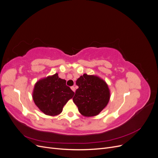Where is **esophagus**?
Masks as SVG:
<instances>
[{
    "mask_svg": "<svg viewBox=\"0 0 158 158\" xmlns=\"http://www.w3.org/2000/svg\"><path fill=\"white\" fill-rule=\"evenodd\" d=\"M71 89L73 90V92H75V90H76V89H75V87H74V86H72V87H71Z\"/></svg>",
    "mask_w": 158,
    "mask_h": 158,
    "instance_id": "1",
    "label": "esophagus"
}]
</instances>
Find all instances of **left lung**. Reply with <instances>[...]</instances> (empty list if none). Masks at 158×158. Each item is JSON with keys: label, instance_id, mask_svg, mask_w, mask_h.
I'll list each match as a JSON object with an SVG mask.
<instances>
[{"label": "left lung", "instance_id": "8db88e82", "mask_svg": "<svg viewBox=\"0 0 158 158\" xmlns=\"http://www.w3.org/2000/svg\"><path fill=\"white\" fill-rule=\"evenodd\" d=\"M73 102L80 114L85 117L96 116L107 106L110 90L106 81L95 75L84 74L76 80Z\"/></svg>", "mask_w": 158, "mask_h": 158}]
</instances>
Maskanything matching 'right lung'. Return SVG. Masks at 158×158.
<instances>
[{"instance_id":"obj_1","label":"right lung","mask_w":158,"mask_h":158,"mask_svg":"<svg viewBox=\"0 0 158 158\" xmlns=\"http://www.w3.org/2000/svg\"><path fill=\"white\" fill-rule=\"evenodd\" d=\"M74 92L66 85V80L56 73L38 80L34 85L32 98L36 106L47 115L56 116L63 111L64 105Z\"/></svg>"}]
</instances>
